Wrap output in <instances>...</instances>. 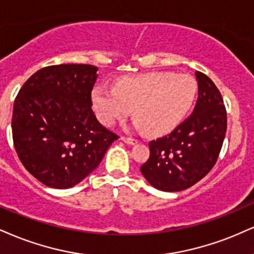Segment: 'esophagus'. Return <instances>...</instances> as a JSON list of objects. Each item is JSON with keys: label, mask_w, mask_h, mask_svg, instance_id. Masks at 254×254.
<instances>
[{"label": "esophagus", "mask_w": 254, "mask_h": 254, "mask_svg": "<svg viewBox=\"0 0 254 254\" xmlns=\"http://www.w3.org/2000/svg\"><path fill=\"white\" fill-rule=\"evenodd\" d=\"M121 139L123 140V142L127 143V144H136V143H137V139H136V138H132V137L122 136Z\"/></svg>", "instance_id": "esophagus-1"}]
</instances>
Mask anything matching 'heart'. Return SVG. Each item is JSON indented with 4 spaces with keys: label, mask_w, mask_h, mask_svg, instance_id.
<instances>
[{
    "label": "heart",
    "mask_w": 254,
    "mask_h": 254,
    "mask_svg": "<svg viewBox=\"0 0 254 254\" xmlns=\"http://www.w3.org/2000/svg\"><path fill=\"white\" fill-rule=\"evenodd\" d=\"M197 96V82L189 74L150 72L122 77L114 90L97 86L92 105L104 125H114L130 115L150 135H162L185 119Z\"/></svg>",
    "instance_id": "1"
}]
</instances>
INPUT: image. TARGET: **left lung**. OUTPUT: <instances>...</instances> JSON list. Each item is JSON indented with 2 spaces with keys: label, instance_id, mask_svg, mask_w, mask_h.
Listing matches in <instances>:
<instances>
[{
  "label": "left lung",
  "instance_id": "8db88e82",
  "mask_svg": "<svg viewBox=\"0 0 254 254\" xmlns=\"http://www.w3.org/2000/svg\"><path fill=\"white\" fill-rule=\"evenodd\" d=\"M198 94L193 114L169 135L149 142L140 172L152 187L180 191L203 179L218 161L227 130V112L212 79L195 72Z\"/></svg>",
  "mask_w": 254,
  "mask_h": 254
}]
</instances>
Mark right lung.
Returning <instances> with one entry per match:
<instances>
[{
	"label": "right lung",
	"mask_w": 254,
	"mask_h": 254,
	"mask_svg": "<svg viewBox=\"0 0 254 254\" xmlns=\"http://www.w3.org/2000/svg\"><path fill=\"white\" fill-rule=\"evenodd\" d=\"M97 71L86 64L44 67L24 82L15 98V150L23 167L47 187L78 185L119 138L92 111Z\"/></svg>",
	"instance_id": "right-lung-1"
}]
</instances>
